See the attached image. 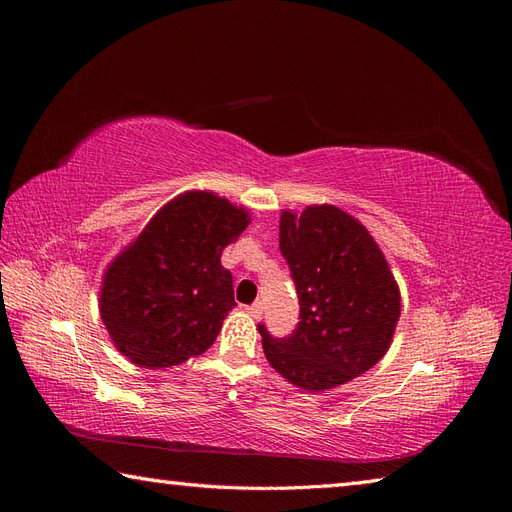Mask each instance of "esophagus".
Masks as SVG:
<instances>
[{
	"label": "esophagus",
	"instance_id": "obj_1",
	"mask_svg": "<svg viewBox=\"0 0 512 512\" xmlns=\"http://www.w3.org/2000/svg\"><path fill=\"white\" fill-rule=\"evenodd\" d=\"M245 309H247V314H250L252 318H260V316H262V303H260V301H256V303H252V305H247Z\"/></svg>",
	"mask_w": 512,
	"mask_h": 512
}]
</instances>
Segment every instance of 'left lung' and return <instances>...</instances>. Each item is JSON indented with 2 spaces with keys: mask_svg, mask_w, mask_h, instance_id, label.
Here are the masks:
<instances>
[{
  "mask_svg": "<svg viewBox=\"0 0 512 512\" xmlns=\"http://www.w3.org/2000/svg\"><path fill=\"white\" fill-rule=\"evenodd\" d=\"M280 250L299 294V324L275 339L258 324L271 367L320 393L365 374L389 350L401 312L395 277L378 243L333 205L282 211Z\"/></svg>",
  "mask_w": 512,
  "mask_h": 512,
  "instance_id": "8db88e82",
  "label": "left lung"
}]
</instances>
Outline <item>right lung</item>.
<instances>
[{
  "label": "right lung",
  "instance_id": "1",
  "mask_svg": "<svg viewBox=\"0 0 512 512\" xmlns=\"http://www.w3.org/2000/svg\"><path fill=\"white\" fill-rule=\"evenodd\" d=\"M250 224V211L213 192L166 203L102 277L100 316L115 348L160 369L203 354L235 307L222 250Z\"/></svg>",
  "mask_w": 512,
  "mask_h": 512
}]
</instances>
